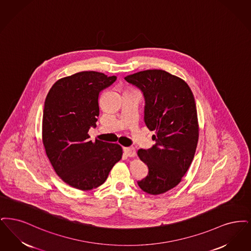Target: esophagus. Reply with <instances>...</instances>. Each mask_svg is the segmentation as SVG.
<instances>
[{"label": "esophagus", "instance_id": "esophagus-1", "mask_svg": "<svg viewBox=\"0 0 251 251\" xmlns=\"http://www.w3.org/2000/svg\"><path fill=\"white\" fill-rule=\"evenodd\" d=\"M123 150H124L125 154L129 157H133L136 155V150L134 147H124Z\"/></svg>", "mask_w": 251, "mask_h": 251}]
</instances>
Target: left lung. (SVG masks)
<instances>
[{"instance_id":"1","label":"left lung","mask_w":251,"mask_h":251,"mask_svg":"<svg viewBox=\"0 0 251 251\" xmlns=\"http://www.w3.org/2000/svg\"><path fill=\"white\" fill-rule=\"evenodd\" d=\"M125 79L140 89L145 100L144 123L155 142L138 155L148 175L138 185L158 195L178 185L194 158L199 125L194 96L185 80L164 70H145Z\"/></svg>"}]
</instances>
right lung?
<instances>
[{
    "mask_svg": "<svg viewBox=\"0 0 251 251\" xmlns=\"http://www.w3.org/2000/svg\"><path fill=\"white\" fill-rule=\"evenodd\" d=\"M116 76L95 71L78 72L56 81L46 100L42 140L55 173L67 185L90 190L102 185L114 164L122 158L116 143L90 141L97 126L98 96Z\"/></svg>",
    "mask_w": 251,
    "mask_h": 251,
    "instance_id": "1",
    "label": "right lung"
}]
</instances>
